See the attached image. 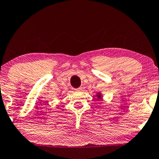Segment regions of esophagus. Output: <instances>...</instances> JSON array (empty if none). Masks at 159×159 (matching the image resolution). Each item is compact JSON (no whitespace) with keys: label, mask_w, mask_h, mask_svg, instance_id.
Listing matches in <instances>:
<instances>
[{"label":"esophagus","mask_w":159,"mask_h":159,"mask_svg":"<svg viewBox=\"0 0 159 159\" xmlns=\"http://www.w3.org/2000/svg\"><path fill=\"white\" fill-rule=\"evenodd\" d=\"M80 90V88H78V89H74L75 91H79Z\"/></svg>","instance_id":"34e87169"}]
</instances>
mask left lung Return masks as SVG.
<instances>
[{"label":"left lung","mask_w":159,"mask_h":159,"mask_svg":"<svg viewBox=\"0 0 159 159\" xmlns=\"http://www.w3.org/2000/svg\"><path fill=\"white\" fill-rule=\"evenodd\" d=\"M98 95V98H99L100 99V95Z\"/></svg>","instance_id":"obj_1"}]
</instances>
